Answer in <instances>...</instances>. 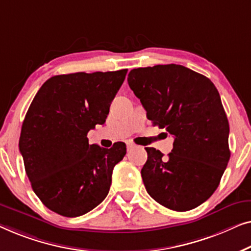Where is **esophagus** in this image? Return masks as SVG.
<instances>
[{
    "label": "esophagus",
    "instance_id": "1",
    "mask_svg": "<svg viewBox=\"0 0 251 251\" xmlns=\"http://www.w3.org/2000/svg\"><path fill=\"white\" fill-rule=\"evenodd\" d=\"M126 146H127V150H130V149H133L134 147H135V144H134L133 142H127Z\"/></svg>",
    "mask_w": 251,
    "mask_h": 251
}]
</instances>
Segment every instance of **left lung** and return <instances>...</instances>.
<instances>
[{
    "label": "left lung",
    "mask_w": 251,
    "mask_h": 251,
    "mask_svg": "<svg viewBox=\"0 0 251 251\" xmlns=\"http://www.w3.org/2000/svg\"><path fill=\"white\" fill-rule=\"evenodd\" d=\"M127 82L148 119L174 136L168 158L146 148L141 175L147 192L172 210L200 206L217 189L231 156L217 89L206 76L174 63L133 69Z\"/></svg>",
    "instance_id": "8db88e82"
}]
</instances>
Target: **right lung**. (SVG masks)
Returning a JSON list of instances; mask_svg holds the SVG:
<instances>
[{"mask_svg": "<svg viewBox=\"0 0 251 251\" xmlns=\"http://www.w3.org/2000/svg\"><path fill=\"white\" fill-rule=\"evenodd\" d=\"M126 74L122 69L53 76L30 103L19 150L34 192L54 213L82 216L107 197L126 144L104 149L90 144L87 133L104 124Z\"/></svg>", "mask_w": 251, "mask_h": 251, "instance_id": "obj_1", "label": "right lung"}]
</instances>
